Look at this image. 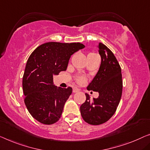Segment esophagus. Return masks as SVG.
<instances>
[{"instance_id":"esophagus-1","label":"esophagus","mask_w":150,"mask_h":150,"mask_svg":"<svg viewBox=\"0 0 150 150\" xmlns=\"http://www.w3.org/2000/svg\"><path fill=\"white\" fill-rule=\"evenodd\" d=\"M80 91V89L77 88H74L73 89V92H74V93L78 92V91Z\"/></svg>"}]
</instances>
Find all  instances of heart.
Returning <instances> with one entry per match:
<instances>
[{
	"instance_id": "obj_1",
	"label": "heart",
	"mask_w": 150,
	"mask_h": 150,
	"mask_svg": "<svg viewBox=\"0 0 150 150\" xmlns=\"http://www.w3.org/2000/svg\"><path fill=\"white\" fill-rule=\"evenodd\" d=\"M92 54H94V53H89L88 55H92ZM77 81H79V82H81V81H84V77H79L77 79Z\"/></svg>"
}]
</instances>
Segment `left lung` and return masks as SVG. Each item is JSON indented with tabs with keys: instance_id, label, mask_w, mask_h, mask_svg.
Wrapping results in <instances>:
<instances>
[{
	"instance_id": "8db88e82",
	"label": "left lung",
	"mask_w": 150,
	"mask_h": 150,
	"mask_svg": "<svg viewBox=\"0 0 150 150\" xmlns=\"http://www.w3.org/2000/svg\"><path fill=\"white\" fill-rule=\"evenodd\" d=\"M98 48L101 64L87 89L98 91L99 96L91 100L86 93V102L80 106L83 119L93 125L103 124L112 117L120 102L122 91L121 69L115 56L102 43H99Z\"/></svg>"
}]
</instances>
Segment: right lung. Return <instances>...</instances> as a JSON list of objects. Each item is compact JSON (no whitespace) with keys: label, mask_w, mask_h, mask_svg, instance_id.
<instances>
[{"label":"right lung","mask_w":150,"mask_h":150,"mask_svg":"<svg viewBox=\"0 0 150 150\" xmlns=\"http://www.w3.org/2000/svg\"><path fill=\"white\" fill-rule=\"evenodd\" d=\"M84 47L79 42H50L39 46L31 54L22 85L25 106L38 121L52 125L61 118L73 89L71 87L62 88L53 85V75L66 71L71 56Z\"/></svg>","instance_id":"obj_1"}]
</instances>
